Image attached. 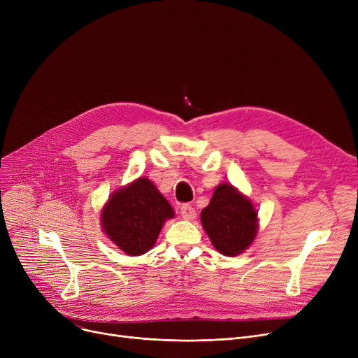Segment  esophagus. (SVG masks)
I'll use <instances>...</instances> for the list:
<instances>
[{
  "label": "esophagus",
  "mask_w": 358,
  "mask_h": 358,
  "mask_svg": "<svg viewBox=\"0 0 358 358\" xmlns=\"http://www.w3.org/2000/svg\"><path fill=\"white\" fill-rule=\"evenodd\" d=\"M181 216H182L184 219H187V220L194 219V217H196V210H194L193 206L189 204V203H184V204L181 206Z\"/></svg>",
  "instance_id": "obj_1"
}]
</instances>
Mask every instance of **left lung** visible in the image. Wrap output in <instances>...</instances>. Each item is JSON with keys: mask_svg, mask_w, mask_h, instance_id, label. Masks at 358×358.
<instances>
[{"mask_svg": "<svg viewBox=\"0 0 358 358\" xmlns=\"http://www.w3.org/2000/svg\"><path fill=\"white\" fill-rule=\"evenodd\" d=\"M201 224L219 252L238 255L257 235V210L231 184H220L201 210Z\"/></svg>", "mask_w": 358, "mask_h": 358, "instance_id": "8db88e82", "label": "left lung"}]
</instances>
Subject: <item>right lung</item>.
Here are the masks:
<instances>
[{"instance_id": "right-lung-1", "label": "right lung", "mask_w": 358, "mask_h": 358, "mask_svg": "<svg viewBox=\"0 0 358 358\" xmlns=\"http://www.w3.org/2000/svg\"><path fill=\"white\" fill-rule=\"evenodd\" d=\"M174 210L154 182L139 178L116 192L103 209L104 232L129 255H141L154 247L159 231Z\"/></svg>"}]
</instances>
